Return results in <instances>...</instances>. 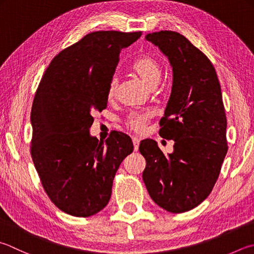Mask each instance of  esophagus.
Wrapping results in <instances>:
<instances>
[{
    "label": "esophagus",
    "instance_id": "1",
    "mask_svg": "<svg viewBox=\"0 0 254 254\" xmlns=\"http://www.w3.org/2000/svg\"><path fill=\"white\" fill-rule=\"evenodd\" d=\"M139 142H140V140L138 139V138H136V137H133V138H132L133 150H135V151H138V149H139Z\"/></svg>",
    "mask_w": 254,
    "mask_h": 254
}]
</instances>
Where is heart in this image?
<instances>
[{"mask_svg":"<svg viewBox=\"0 0 254 254\" xmlns=\"http://www.w3.org/2000/svg\"><path fill=\"white\" fill-rule=\"evenodd\" d=\"M131 70L139 77L148 87L155 88L161 79V65L156 57L149 54L140 55L131 65ZM118 88V78L116 76L111 79L107 88L108 99H113L116 96ZM151 118L150 112H136L131 113L126 119V126L136 132L145 130L146 124Z\"/></svg>","mask_w":254,"mask_h":254,"instance_id":"obj_1","label":"heart"}]
</instances>
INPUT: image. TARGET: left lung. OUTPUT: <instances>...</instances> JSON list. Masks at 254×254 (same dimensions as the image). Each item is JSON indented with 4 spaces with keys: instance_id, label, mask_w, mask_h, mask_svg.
<instances>
[{
    "instance_id": "1",
    "label": "left lung",
    "mask_w": 254,
    "mask_h": 254,
    "mask_svg": "<svg viewBox=\"0 0 254 254\" xmlns=\"http://www.w3.org/2000/svg\"><path fill=\"white\" fill-rule=\"evenodd\" d=\"M172 67V88L159 135L175 141L164 155L152 139L140 141L146 159L142 180L148 193L172 213L189 211L207 199L227 155V117L213 65L177 32L146 35Z\"/></svg>"
}]
</instances>
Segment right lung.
<instances>
[{
  "mask_svg": "<svg viewBox=\"0 0 254 254\" xmlns=\"http://www.w3.org/2000/svg\"><path fill=\"white\" fill-rule=\"evenodd\" d=\"M141 32L98 31L52 60L31 112V155L43 188L57 208L85 218L106 207L119 166L133 150L131 138L115 131L90 135L93 114L107 106V88L119 54Z\"/></svg>",
  "mask_w": 254,
  "mask_h": 254,
  "instance_id": "obj_1",
  "label": "right lung"
}]
</instances>
